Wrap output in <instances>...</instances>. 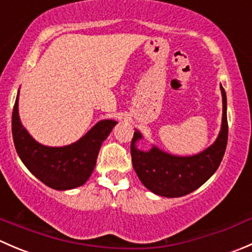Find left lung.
<instances>
[{
    "label": "left lung",
    "mask_w": 252,
    "mask_h": 252,
    "mask_svg": "<svg viewBox=\"0 0 252 252\" xmlns=\"http://www.w3.org/2000/svg\"><path fill=\"white\" fill-rule=\"evenodd\" d=\"M223 114L220 130L212 145L192 156H175L158 149L156 145L147 151L139 150L136 142L144 139L135 129L130 152L133 167L146 189L164 197H180L190 194L207 182L218 169L228 141L227 96L223 86Z\"/></svg>",
    "instance_id": "1"
}]
</instances>
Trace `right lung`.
Instances as JSON below:
<instances>
[{"instance_id": "right-lung-1", "label": "right lung", "mask_w": 252, "mask_h": 252, "mask_svg": "<svg viewBox=\"0 0 252 252\" xmlns=\"http://www.w3.org/2000/svg\"><path fill=\"white\" fill-rule=\"evenodd\" d=\"M18 100L19 91L12 114V134L18 156L25 167L45 185L55 190H70L85 184L95 168L101 145L117 122L102 119L73 144L46 146L35 140L23 126Z\"/></svg>"}]
</instances>
